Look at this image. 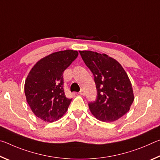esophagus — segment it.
I'll list each match as a JSON object with an SVG mask.
<instances>
[{
  "label": "esophagus",
  "mask_w": 160,
  "mask_h": 160,
  "mask_svg": "<svg viewBox=\"0 0 160 160\" xmlns=\"http://www.w3.org/2000/svg\"><path fill=\"white\" fill-rule=\"evenodd\" d=\"M80 94H81V95H85V90H82H82H80Z\"/></svg>",
  "instance_id": "obj_1"
}]
</instances>
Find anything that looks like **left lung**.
I'll list each match as a JSON object with an SVG mask.
<instances>
[{"instance_id":"1","label":"left lung","mask_w":160,"mask_h":160,"mask_svg":"<svg viewBox=\"0 0 160 160\" xmlns=\"http://www.w3.org/2000/svg\"><path fill=\"white\" fill-rule=\"evenodd\" d=\"M84 62L92 72L97 98L89 104L94 117L104 122H113L128 112L134 101L132 84L125 70L105 53L80 51Z\"/></svg>"}]
</instances>
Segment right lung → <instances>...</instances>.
<instances>
[{"label": "right lung", "instance_id": "1", "mask_svg": "<svg viewBox=\"0 0 160 160\" xmlns=\"http://www.w3.org/2000/svg\"><path fill=\"white\" fill-rule=\"evenodd\" d=\"M77 51L67 49L49 54L34 65L25 82L26 99L34 114L53 122L67 112L72 99L63 90L64 70L78 57Z\"/></svg>", "mask_w": 160, "mask_h": 160}]
</instances>
